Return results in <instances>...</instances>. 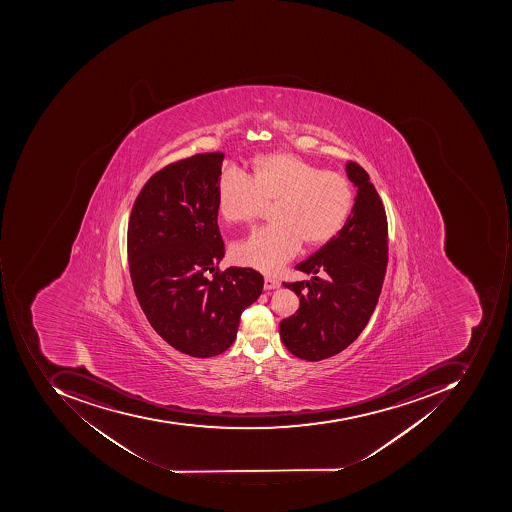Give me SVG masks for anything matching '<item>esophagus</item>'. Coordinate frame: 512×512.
I'll return each instance as SVG.
<instances>
[{
  "label": "esophagus",
  "mask_w": 512,
  "mask_h": 512,
  "mask_svg": "<svg viewBox=\"0 0 512 512\" xmlns=\"http://www.w3.org/2000/svg\"><path fill=\"white\" fill-rule=\"evenodd\" d=\"M277 288H280V281H278L277 278H264V289H266V291H272V289Z\"/></svg>",
  "instance_id": "1"
}]
</instances>
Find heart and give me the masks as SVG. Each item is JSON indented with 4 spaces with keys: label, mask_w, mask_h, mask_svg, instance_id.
I'll return each mask as SVG.
<instances>
[{
    "label": "heart",
    "mask_w": 512,
    "mask_h": 512,
    "mask_svg": "<svg viewBox=\"0 0 512 512\" xmlns=\"http://www.w3.org/2000/svg\"><path fill=\"white\" fill-rule=\"evenodd\" d=\"M264 200H277V221L235 243L232 258L274 274L298 254L303 240L326 243L343 228L351 212L352 189L343 175L321 171L294 155H266L255 164L254 177L235 164L221 171L217 203L224 220L251 223Z\"/></svg>",
    "instance_id": "obj_1"
}]
</instances>
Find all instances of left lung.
Returning a JSON list of instances; mask_svg holds the SVG:
<instances>
[{
	"label": "left lung",
	"instance_id": "left-lung-1",
	"mask_svg": "<svg viewBox=\"0 0 512 512\" xmlns=\"http://www.w3.org/2000/svg\"><path fill=\"white\" fill-rule=\"evenodd\" d=\"M346 174L357 188L345 226L308 260L295 266L309 281L283 283L300 297V308L280 323V337L301 360L320 361L348 348L366 328L388 266V220L368 172L354 161Z\"/></svg>",
	"mask_w": 512,
	"mask_h": 512
}]
</instances>
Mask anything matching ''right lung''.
I'll return each instance as SVG.
<instances>
[{"label": "right lung", "mask_w": 512, "mask_h": 512, "mask_svg": "<svg viewBox=\"0 0 512 512\" xmlns=\"http://www.w3.org/2000/svg\"><path fill=\"white\" fill-rule=\"evenodd\" d=\"M223 158L221 152L192 155L155 172L127 226L129 269L144 315L172 348L197 358L220 355L234 343L241 312L264 284L251 268L218 269Z\"/></svg>", "instance_id": "1"}]
</instances>
